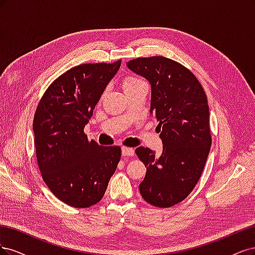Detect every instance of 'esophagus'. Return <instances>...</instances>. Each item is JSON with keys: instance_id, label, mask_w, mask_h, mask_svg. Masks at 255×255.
<instances>
[{"instance_id": "34e87169", "label": "esophagus", "mask_w": 255, "mask_h": 255, "mask_svg": "<svg viewBox=\"0 0 255 255\" xmlns=\"http://www.w3.org/2000/svg\"><path fill=\"white\" fill-rule=\"evenodd\" d=\"M122 153L124 157H131V155H134V150L132 148H129V147H123Z\"/></svg>"}]
</instances>
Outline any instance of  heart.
<instances>
[{
	"mask_svg": "<svg viewBox=\"0 0 255 255\" xmlns=\"http://www.w3.org/2000/svg\"><path fill=\"white\" fill-rule=\"evenodd\" d=\"M141 84H144V81L139 78L133 77V76H127L124 78V80L122 81V86L123 89H124L125 93L131 91V90L135 89L137 86H139Z\"/></svg>",
	"mask_w": 255,
	"mask_h": 255,
	"instance_id": "heart-1",
	"label": "heart"
}]
</instances>
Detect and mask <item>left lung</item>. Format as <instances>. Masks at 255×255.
Masks as SVG:
<instances>
[{"label":"left lung","instance_id":"8db88e82","mask_svg":"<svg viewBox=\"0 0 255 255\" xmlns=\"http://www.w3.org/2000/svg\"><path fill=\"white\" fill-rule=\"evenodd\" d=\"M127 67L150 83V116L159 122L163 143L159 157L143 146L135 149L146 167L139 193L149 204L169 208L191 194L207 162L212 144L208 98L194 74L166 57H142Z\"/></svg>","mask_w":255,"mask_h":255}]
</instances>
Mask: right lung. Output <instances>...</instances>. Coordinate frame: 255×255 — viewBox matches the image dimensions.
Here are the masks:
<instances>
[{
  "mask_svg": "<svg viewBox=\"0 0 255 255\" xmlns=\"http://www.w3.org/2000/svg\"><path fill=\"white\" fill-rule=\"evenodd\" d=\"M122 60L84 63L46 89L32 123L37 162L51 192L83 209L100 202L121 160L120 146L89 141L84 129Z\"/></svg>",
  "mask_w": 255,
  "mask_h": 255,
  "instance_id": "right-lung-1",
  "label": "right lung"
}]
</instances>
